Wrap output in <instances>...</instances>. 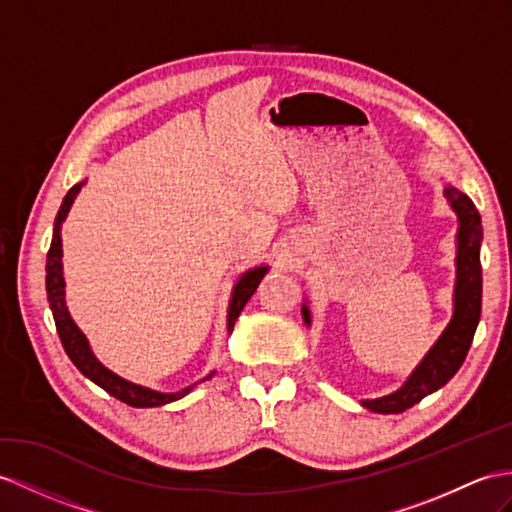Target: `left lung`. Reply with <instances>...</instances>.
<instances>
[{"instance_id": "8db88e82", "label": "left lung", "mask_w": 512, "mask_h": 512, "mask_svg": "<svg viewBox=\"0 0 512 512\" xmlns=\"http://www.w3.org/2000/svg\"><path fill=\"white\" fill-rule=\"evenodd\" d=\"M447 199L452 208L458 213L460 230H458V278H456V293H454V319L443 332V336L423 363L415 369L413 376L402 386L380 400L363 402L373 413H404L406 408L415 406L423 397L450 380L469 352V345L476 334L480 310H482V267H480V215L471 199L456 189H445ZM304 319L310 323L308 308L304 306Z\"/></svg>"}]
</instances>
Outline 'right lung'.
Masks as SVG:
<instances>
[{
    "label": "right lung",
    "mask_w": 512,
    "mask_h": 512,
    "mask_svg": "<svg viewBox=\"0 0 512 512\" xmlns=\"http://www.w3.org/2000/svg\"><path fill=\"white\" fill-rule=\"evenodd\" d=\"M82 184L71 186L69 193L62 199V206L56 215V223H54V236H52V245H49L47 252V299H49V308L54 313V321H56V330L60 336V343L65 347L67 356L71 358V363L76 365L86 378L93 380L97 386H102L106 393H110L112 397H117L123 404L134 406V408H152V406H162L169 402H176L180 397H184L186 393L191 391L184 389L178 393H158V391H149L145 386L132 384L128 380H123L115 373L108 371L104 365L97 363V358L91 354V347L86 343L84 334L78 330L76 323L69 317L67 306H65V280H62V241H60V223L65 221L69 208L76 199L78 191ZM267 273V267H256L252 271H247L245 276L239 280V284L234 286L232 293V302H230V310H228V330L234 328V321L239 319L243 306L247 304V299L254 295V291L258 289L260 280ZM210 378V376H208Z\"/></svg>",
    "instance_id": "add662e5"
}]
</instances>
